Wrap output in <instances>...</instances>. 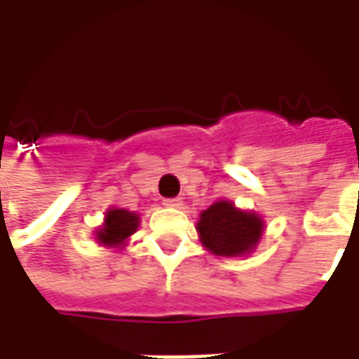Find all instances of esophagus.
Masks as SVG:
<instances>
[{
  "mask_svg": "<svg viewBox=\"0 0 359 359\" xmlns=\"http://www.w3.org/2000/svg\"><path fill=\"white\" fill-rule=\"evenodd\" d=\"M163 203L167 208H180V205H182V200H180V198H165Z\"/></svg>",
  "mask_w": 359,
  "mask_h": 359,
  "instance_id": "1",
  "label": "esophagus"
}]
</instances>
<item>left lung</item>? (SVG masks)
I'll return each instance as SVG.
<instances>
[{
	"mask_svg": "<svg viewBox=\"0 0 359 359\" xmlns=\"http://www.w3.org/2000/svg\"><path fill=\"white\" fill-rule=\"evenodd\" d=\"M198 233L213 254L242 256L256 248L264 223L254 213L236 210L231 202H215L200 215Z\"/></svg>",
	"mask_w": 359,
	"mask_h": 359,
	"instance_id": "8db88e82",
	"label": "left lung"
}]
</instances>
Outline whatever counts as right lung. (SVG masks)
<instances>
[{"label": "right lung", "instance_id": "1", "mask_svg": "<svg viewBox=\"0 0 359 359\" xmlns=\"http://www.w3.org/2000/svg\"><path fill=\"white\" fill-rule=\"evenodd\" d=\"M138 229V215L126 210H109L105 215V223L97 231V241L105 246H115L130 236Z\"/></svg>", "mask_w": 359, "mask_h": 359}]
</instances>
